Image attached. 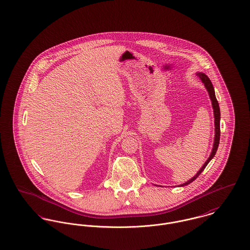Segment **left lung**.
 <instances>
[{
  "instance_id": "obj_1",
  "label": "left lung",
  "mask_w": 250,
  "mask_h": 250,
  "mask_svg": "<svg viewBox=\"0 0 250 250\" xmlns=\"http://www.w3.org/2000/svg\"><path fill=\"white\" fill-rule=\"evenodd\" d=\"M196 76L199 77L200 81L202 82V83L204 84L206 90L208 91L210 100L212 102V107H213V111H214V118H215V138H214V144H213V148L211 151V154L209 156V158L206 160V162L203 164V166L200 167V169L195 173V175L193 176L191 179H189L187 182L178 185V187H183V186H187L190 183H192L194 179H196L198 177V175L204 170V168L208 165V163L213 159V157L215 156L218 147H219V144H220V136H221V127H220V121H221V111H220V105L219 103L216 99V95H215V90L213 87V84L211 83V81L209 80V78L203 74V73H197Z\"/></svg>"
}]
</instances>
